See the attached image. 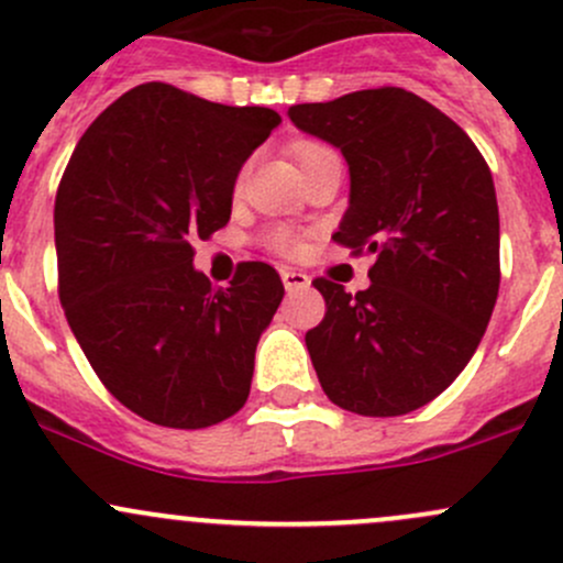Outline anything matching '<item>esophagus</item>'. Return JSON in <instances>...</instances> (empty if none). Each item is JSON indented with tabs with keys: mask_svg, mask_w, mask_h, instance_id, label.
<instances>
[{
	"mask_svg": "<svg viewBox=\"0 0 563 563\" xmlns=\"http://www.w3.org/2000/svg\"><path fill=\"white\" fill-rule=\"evenodd\" d=\"M280 277H283V286H286V291H305V288H310V275L301 269H291V267H283L280 269Z\"/></svg>",
	"mask_w": 563,
	"mask_h": 563,
	"instance_id": "34e87169",
	"label": "esophagus"
}]
</instances>
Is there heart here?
<instances>
[{"instance_id": "heart-1", "label": "heart", "mask_w": 563, "mask_h": 563, "mask_svg": "<svg viewBox=\"0 0 563 563\" xmlns=\"http://www.w3.org/2000/svg\"><path fill=\"white\" fill-rule=\"evenodd\" d=\"M318 150H325V146H320V144H299L296 146V159H305L307 154H312V152H318ZM243 181V176L238 178V184ZM264 245H267L269 251H275V253H280V256H296V253L301 251V243H299V238H296L294 232H288V230H283V227H277V230H269L267 234H264Z\"/></svg>"}]
</instances>
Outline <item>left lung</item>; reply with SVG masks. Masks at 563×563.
<instances>
[{"label": "left lung", "instance_id": "obj_1", "mask_svg": "<svg viewBox=\"0 0 563 563\" xmlns=\"http://www.w3.org/2000/svg\"><path fill=\"white\" fill-rule=\"evenodd\" d=\"M299 131L350 165L339 245L374 253L372 286L355 296L312 283L325 318L305 342L320 387L361 417H400L460 376L499 291V211L492 170L471 135L404 88L296 103Z\"/></svg>", "mask_w": 563, "mask_h": 563}]
</instances>
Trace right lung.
<instances>
[{
	"label": "right lung",
	"mask_w": 563,
	"mask_h": 563,
	"mask_svg": "<svg viewBox=\"0 0 563 563\" xmlns=\"http://www.w3.org/2000/svg\"><path fill=\"white\" fill-rule=\"evenodd\" d=\"M280 114L165 82L117 98L79 139L55 195L58 294L103 387L139 417L200 430L243 409L280 275L243 262L230 288L191 240L230 221L234 178Z\"/></svg>",
	"instance_id": "1"
}]
</instances>
